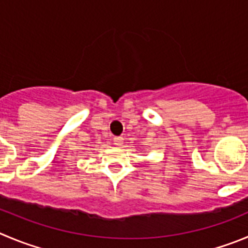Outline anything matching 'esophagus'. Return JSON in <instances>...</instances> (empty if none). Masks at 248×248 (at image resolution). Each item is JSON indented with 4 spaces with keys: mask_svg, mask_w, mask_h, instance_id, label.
<instances>
[{
    "mask_svg": "<svg viewBox=\"0 0 248 248\" xmlns=\"http://www.w3.org/2000/svg\"><path fill=\"white\" fill-rule=\"evenodd\" d=\"M113 144L117 145V147H122V144H124V138H122V137H115V138H113Z\"/></svg>",
    "mask_w": 248,
    "mask_h": 248,
    "instance_id": "34e87169",
    "label": "esophagus"
}]
</instances>
